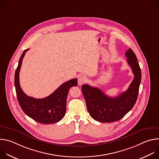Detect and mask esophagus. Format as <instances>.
<instances>
[{
    "instance_id": "obj_1",
    "label": "esophagus",
    "mask_w": 159,
    "mask_h": 159,
    "mask_svg": "<svg viewBox=\"0 0 159 159\" xmlns=\"http://www.w3.org/2000/svg\"><path fill=\"white\" fill-rule=\"evenodd\" d=\"M87 81V78L86 76L81 75L78 77V84L79 85H82L84 83H85Z\"/></svg>"
}]
</instances>
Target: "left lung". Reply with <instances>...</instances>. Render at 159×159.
<instances>
[{"mask_svg":"<svg viewBox=\"0 0 159 159\" xmlns=\"http://www.w3.org/2000/svg\"><path fill=\"white\" fill-rule=\"evenodd\" d=\"M125 55L134 74V79L125 92L116 97L110 98L99 88L87 84L82 86L89 115L98 121L111 123L120 120L133 108L137 100L142 78L141 69L137 58L131 48Z\"/></svg>","mask_w":159,"mask_h":159,"instance_id":"1","label":"left lung"}]
</instances>
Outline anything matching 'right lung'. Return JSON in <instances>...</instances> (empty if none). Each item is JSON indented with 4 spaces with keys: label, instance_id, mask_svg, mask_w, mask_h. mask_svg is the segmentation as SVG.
Wrapping results in <instances>:
<instances>
[{
    "label": "right lung",
    "instance_id": "add662e5",
    "mask_svg": "<svg viewBox=\"0 0 159 159\" xmlns=\"http://www.w3.org/2000/svg\"><path fill=\"white\" fill-rule=\"evenodd\" d=\"M22 53L15 72L14 85L19 104L25 114L34 121L42 124L55 123L60 121L66 112V98L70 87L77 85V79H74L61 84L49 96L36 99L27 96L19 84V71L26 52Z\"/></svg>",
    "mask_w": 159,
    "mask_h": 159
}]
</instances>
